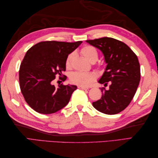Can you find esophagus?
Listing matches in <instances>:
<instances>
[{
    "mask_svg": "<svg viewBox=\"0 0 158 158\" xmlns=\"http://www.w3.org/2000/svg\"><path fill=\"white\" fill-rule=\"evenodd\" d=\"M78 88L82 89H88V87H85V86H81V85H79V86H78Z\"/></svg>",
    "mask_w": 158,
    "mask_h": 158,
    "instance_id": "1",
    "label": "esophagus"
}]
</instances>
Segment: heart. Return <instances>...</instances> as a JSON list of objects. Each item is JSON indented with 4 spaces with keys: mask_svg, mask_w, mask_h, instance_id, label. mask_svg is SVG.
<instances>
[{
    "mask_svg": "<svg viewBox=\"0 0 158 158\" xmlns=\"http://www.w3.org/2000/svg\"><path fill=\"white\" fill-rule=\"evenodd\" d=\"M81 52L82 55L90 62L92 61H96L98 59V50L96 49L95 47L92 45H86L83 47L81 50ZM73 56V53H71L67 56L65 62V65L67 69H70L71 66ZM94 78L95 76L92 73L75 72L73 73L70 77V81L76 85L85 87L88 86L94 81Z\"/></svg>",
    "mask_w": 158,
    "mask_h": 158,
    "instance_id": "1",
    "label": "heart"
}]
</instances>
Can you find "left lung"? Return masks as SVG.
<instances>
[{"label":"left lung","instance_id":"8db88e82","mask_svg":"<svg viewBox=\"0 0 158 158\" xmlns=\"http://www.w3.org/2000/svg\"><path fill=\"white\" fill-rule=\"evenodd\" d=\"M87 43L99 49L105 57L106 66L98 83L109 89L100 88L101 98L92 102L98 111L115 115L129 105L136 92L140 79L138 58L125 43L113 38L103 37L87 40Z\"/></svg>","mask_w":158,"mask_h":158}]
</instances>
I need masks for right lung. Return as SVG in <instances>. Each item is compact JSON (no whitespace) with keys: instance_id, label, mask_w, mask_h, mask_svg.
<instances>
[{"instance_id":"right-lung-1","label":"right lung","mask_w":158,"mask_h":158,"mask_svg":"<svg viewBox=\"0 0 158 158\" xmlns=\"http://www.w3.org/2000/svg\"><path fill=\"white\" fill-rule=\"evenodd\" d=\"M61 41H42L30 48L23 58L19 71L20 89L26 102L35 111L54 113L69 103L77 86L52 84L56 75L66 70L67 56L81 45ZM63 81L66 76L60 77Z\"/></svg>"}]
</instances>
